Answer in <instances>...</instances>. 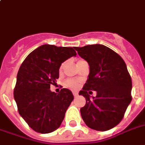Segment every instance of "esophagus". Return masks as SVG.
<instances>
[{"mask_svg":"<svg viewBox=\"0 0 145 145\" xmlns=\"http://www.w3.org/2000/svg\"><path fill=\"white\" fill-rule=\"evenodd\" d=\"M73 94H74V97H77L78 96V92H73Z\"/></svg>","mask_w":145,"mask_h":145,"instance_id":"esophagus-1","label":"esophagus"}]
</instances>
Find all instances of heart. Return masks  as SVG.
<instances>
[{"instance_id": "heart-1", "label": "heart", "mask_w": 145, "mask_h": 145, "mask_svg": "<svg viewBox=\"0 0 145 145\" xmlns=\"http://www.w3.org/2000/svg\"><path fill=\"white\" fill-rule=\"evenodd\" d=\"M82 61H84V60H79L78 61V63H79V62ZM64 63H63V64L61 65V67H60V68H59V71L60 72H61L62 70H63V67H64ZM78 81H77V80H75V79H71V78H69V79H67L66 81H64V85L66 87H67V88H72V89H74L76 88L78 86Z\"/></svg>"}]
</instances>
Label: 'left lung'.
Returning a JSON list of instances; mask_svg holds the SVG:
<instances>
[{"mask_svg":"<svg viewBox=\"0 0 145 145\" xmlns=\"http://www.w3.org/2000/svg\"><path fill=\"white\" fill-rule=\"evenodd\" d=\"M90 66L88 79L79 92L86 99L81 114L87 126L108 131L121 121L131 101V78L118 54L102 44L74 48ZM92 90L97 95L91 98Z\"/></svg>","mask_w":145,"mask_h":145,"instance_id":"8db88e82","label":"left lung"}]
</instances>
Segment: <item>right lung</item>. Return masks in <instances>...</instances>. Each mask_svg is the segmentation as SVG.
Instances as JSON below:
<instances>
[{
  "label": "right lung",
  "instance_id": "1",
  "mask_svg": "<svg viewBox=\"0 0 145 145\" xmlns=\"http://www.w3.org/2000/svg\"><path fill=\"white\" fill-rule=\"evenodd\" d=\"M74 48L40 46L19 68L14 97L19 114L36 132L48 134L57 129L74 100L68 89L57 94L50 88L59 78L62 63L77 55Z\"/></svg>",
  "mask_w": 145,
  "mask_h": 145
}]
</instances>
